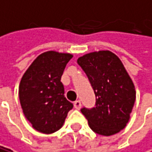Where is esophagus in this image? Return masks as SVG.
Returning a JSON list of instances; mask_svg holds the SVG:
<instances>
[{
  "instance_id": "34e87169",
  "label": "esophagus",
  "mask_w": 152,
  "mask_h": 152,
  "mask_svg": "<svg viewBox=\"0 0 152 152\" xmlns=\"http://www.w3.org/2000/svg\"><path fill=\"white\" fill-rule=\"evenodd\" d=\"M74 107L75 109H80L81 108V102L79 101V100H77L75 103H74Z\"/></svg>"
}]
</instances>
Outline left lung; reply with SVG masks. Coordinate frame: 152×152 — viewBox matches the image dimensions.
<instances>
[{
    "mask_svg": "<svg viewBox=\"0 0 152 152\" xmlns=\"http://www.w3.org/2000/svg\"><path fill=\"white\" fill-rule=\"evenodd\" d=\"M96 96V107L82 108L93 132L109 136L125 128L135 101V88L120 58L109 50L94 51L77 59Z\"/></svg>",
    "mask_w": 152,
    "mask_h": 152,
    "instance_id": "1",
    "label": "left lung"
}]
</instances>
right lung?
Segmentation results:
<instances>
[{"mask_svg": "<svg viewBox=\"0 0 152 152\" xmlns=\"http://www.w3.org/2000/svg\"><path fill=\"white\" fill-rule=\"evenodd\" d=\"M70 53L49 50L39 55L22 75L18 87L25 118L36 131L49 134L60 130L73 104L64 97L61 75Z\"/></svg>", "mask_w": 152, "mask_h": 152, "instance_id": "1", "label": "right lung"}]
</instances>
